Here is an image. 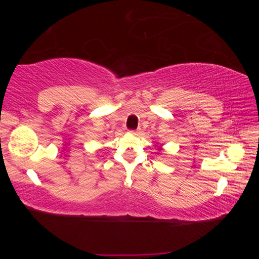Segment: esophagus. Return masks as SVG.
<instances>
[{
	"label": "esophagus",
	"mask_w": 259,
	"mask_h": 259,
	"mask_svg": "<svg viewBox=\"0 0 259 259\" xmlns=\"http://www.w3.org/2000/svg\"><path fill=\"white\" fill-rule=\"evenodd\" d=\"M129 133L133 134V135H138V134L140 133V130H139V129H138V130H130Z\"/></svg>",
	"instance_id": "obj_1"
}]
</instances>
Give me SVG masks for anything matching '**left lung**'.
<instances>
[{
	"instance_id": "1",
	"label": "left lung",
	"mask_w": 259,
	"mask_h": 259,
	"mask_svg": "<svg viewBox=\"0 0 259 259\" xmlns=\"http://www.w3.org/2000/svg\"><path fill=\"white\" fill-rule=\"evenodd\" d=\"M159 150H160V151H161V150H162V147H159Z\"/></svg>"
}]
</instances>
